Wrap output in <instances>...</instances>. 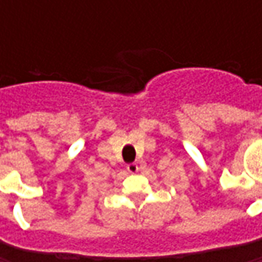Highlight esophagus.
Returning a JSON list of instances; mask_svg holds the SVG:
<instances>
[{
  "label": "esophagus",
  "mask_w": 262,
  "mask_h": 262,
  "mask_svg": "<svg viewBox=\"0 0 262 262\" xmlns=\"http://www.w3.org/2000/svg\"><path fill=\"white\" fill-rule=\"evenodd\" d=\"M126 170L129 173H137L138 172V165L137 163H129V165H126Z\"/></svg>",
  "instance_id": "1"
}]
</instances>
